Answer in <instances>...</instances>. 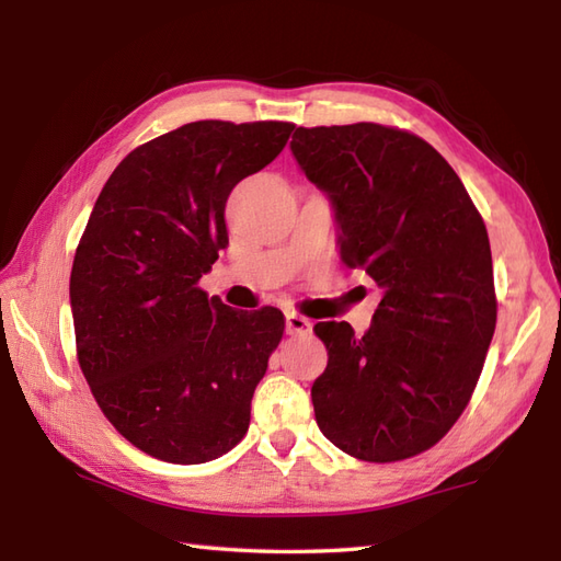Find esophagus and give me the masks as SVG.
<instances>
[{
	"label": "esophagus",
	"instance_id": "1",
	"mask_svg": "<svg viewBox=\"0 0 561 561\" xmlns=\"http://www.w3.org/2000/svg\"><path fill=\"white\" fill-rule=\"evenodd\" d=\"M284 328H287L289 335H306V332H311V320L299 313H287L284 316Z\"/></svg>",
	"mask_w": 561,
	"mask_h": 561
}]
</instances>
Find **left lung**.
<instances>
[{
  "label": "left lung",
  "mask_w": 561,
  "mask_h": 561,
  "mask_svg": "<svg viewBox=\"0 0 561 561\" xmlns=\"http://www.w3.org/2000/svg\"><path fill=\"white\" fill-rule=\"evenodd\" d=\"M291 153L335 211L344 265L383 289L362 337L344 320L313 328L328 350L316 422L359 460L412 458L456 424L494 335L484 221L448 161L402 129L296 127Z\"/></svg>",
  "instance_id": "obj_1"
}]
</instances>
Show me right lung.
<instances>
[{
	"label": "right lung",
	"mask_w": 561,
	"mask_h": 561,
	"mask_svg": "<svg viewBox=\"0 0 561 561\" xmlns=\"http://www.w3.org/2000/svg\"><path fill=\"white\" fill-rule=\"evenodd\" d=\"M291 129L183 125L127 153L93 205L69 277L79 366L108 422L153 458L207 462L248 432L284 316L233 311L197 282L229 245L231 190Z\"/></svg>",
	"instance_id": "right-lung-1"
}]
</instances>
